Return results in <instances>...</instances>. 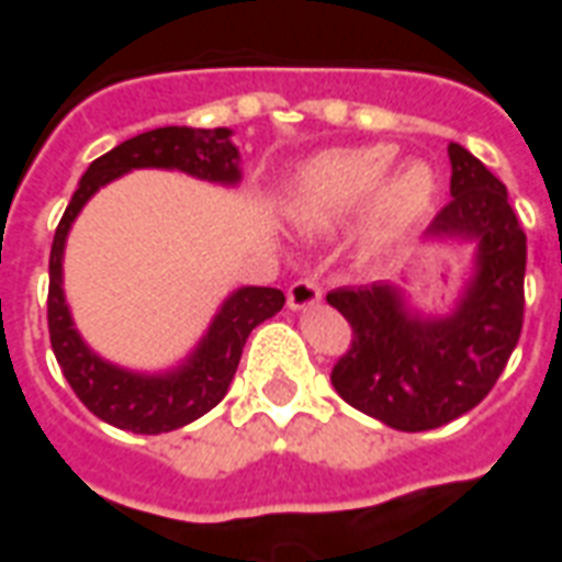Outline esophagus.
Here are the masks:
<instances>
[{
    "label": "esophagus",
    "instance_id": "34e87169",
    "mask_svg": "<svg viewBox=\"0 0 562 562\" xmlns=\"http://www.w3.org/2000/svg\"><path fill=\"white\" fill-rule=\"evenodd\" d=\"M318 301H322V289H318L316 280L301 277L289 285V306L292 310H306V306H316Z\"/></svg>",
    "mask_w": 562,
    "mask_h": 562
}]
</instances>
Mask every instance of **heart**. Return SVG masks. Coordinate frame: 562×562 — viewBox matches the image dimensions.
I'll return each instance as SVG.
<instances>
[{
  "instance_id": "obj_1",
  "label": "heart",
  "mask_w": 562,
  "mask_h": 562,
  "mask_svg": "<svg viewBox=\"0 0 562 562\" xmlns=\"http://www.w3.org/2000/svg\"><path fill=\"white\" fill-rule=\"evenodd\" d=\"M385 144L328 149L301 165L289 180V207L301 222L330 225L364 209V240L389 246L430 213L439 192L434 168L409 161L397 171Z\"/></svg>"
}]
</instances>
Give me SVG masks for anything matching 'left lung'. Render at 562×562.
<instances>
[{
    "label": "left lung",
    "instance_id": "8db88e82",
    "mask_svg": "<svg viewBox=\"0 0 562 562\" xmlns=\"http://www.w3.org/2000/svg\"><path fill=\"white\" fill-rule=\"evenodd\" d=\"M451 201L427 228L430 240H475V273L448 316L413 313L391 282L328 294L352 325V346L330 382L358 413L418 434L454 422L487 397L524 325L527 234L506 186L460 144H448Z\"/></svg>",
    "mask_w": 562,
    "mask_h": 562
}]
</instances>
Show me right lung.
<instances>
[{"label":"right lung","mask_w":562,"mask_h":562,"mask_svg":"<svg viewBox=\"0 0 562 562\" xmlns=\"http://www.w3.org/2000/svg\"><path fill=\"white\" fill-rule=\"evenodd\" d=\"M135 168H168L222 186L240 183V153L232 144V128H153L99 156L80 177L78 192L71 195L56 225L50 246L47 328L63 376L92 415L132 434H168L210 413L228 394L246 337L265 318L280 313L285 294L268 285H244L228 294L192 355L165 373H135L92 352L71 322L63 292L66 237L83 204L104 183Z\"/></svg>","instance_id":"right-lung-1"}]
</instances>
